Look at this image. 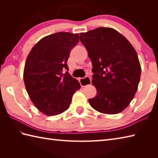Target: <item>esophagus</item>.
<instances>
[{
	"label": "esophagus",
	"instance_id": "obj_1",
	"mask_svg": "<svg viewBox=\"0 0 158 158\" xmlns=\"http://www.w3.org/2000/svg\"><path fill=\"white\" fill-rule=\"evenodd\" d=\"M79 82H80V84H81V87H85V86L91 84L92 81H91V79H90L89 77H85V78L80 79Z\"/></svg>",
	"mask_w": 158,
	"mask_h": 158
}]
</instances>
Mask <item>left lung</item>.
<instances>
[{"instance_id":"8db88e82","label":"left lung","mask_w":158,"mask_h":158,"mask_svg":"<svg viewBox=\"0 0 158 158\" xmlns=\"http://www.w3.org/2000/svg\"><path fill=\"white\" fill-rule=\"evenodd\" d=\"M92 64L96 96L89 99L93 109L117 114L129 105L136 92L141 68L130 43L115 30L100 27L80 33Z\"/></svg>"}]
</instances>
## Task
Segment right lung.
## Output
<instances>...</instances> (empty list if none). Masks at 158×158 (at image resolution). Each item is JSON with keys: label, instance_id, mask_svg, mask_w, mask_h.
Returning a JSON list of instances; mask_svg holds the SVG:
<instances>
[{"label": "right lung", "instance_id": "1", "mask_svg": "<svg viewBox=\"0 0 158 158\" xmlns=\"http://www.w3.org/2000/svg\"><path fill=\"white\" fill-rule=\"evenodd\" d=\"M79 41L78 34L56 32L40 40L27 57L23 70L26 91L34 105L46 115L68 109L74 93L81 88L69 73L67 64L70 52Z\"/></svg>", "mask_w": 158, "mask_h": 158}]
</instances>
